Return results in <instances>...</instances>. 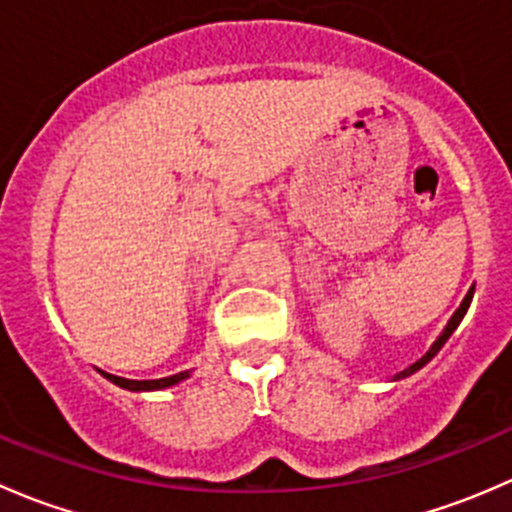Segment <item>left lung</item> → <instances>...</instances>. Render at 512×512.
Wrapping results in <instances>:
<instances>
[{"mask_svg":"<svg viewBox=\"0 0 512 512\" xmlns=\"http://www.w3.org/2000/svg\"><path fill=\"white\" fill-rule=\"evenodd\" d=\"M471 299H473V289H468L466 299H463V302H461V307H458V309H456V312H453V317H451V319H448V324H446V327H443V332H441V334H438V339H436V342H433V344H431V349H428V352H426V354H423V356H421V359H418V361H416V364H411V366H409V369H404V371H401V374H396V376H394V379H406V376L416 374V371H418V369H423V366H426V364H428V361H431V359H433V356H436L438 352H441V347H443V344H446V342H448V337H451V334H453V332H456V327H458V324H461V319H463V317H466L468 307H471Z\"/></svg>","mask_w":512,"mask_h":512,"instance_id":"obj_1","label":"left lung"}]
</instances>
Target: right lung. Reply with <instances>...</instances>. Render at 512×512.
I'll list each match as a JSON object with an SVG mask.
<instances>
[{
	"label": "right lung",
	"mask_w": 512,
	"mask_h": 512,
	"mask_svg": "<svg viewBox=\"0 0 512 512\" xmlns=\"http://www.w3.org/2000/svg\"><path fill=\"white\" fill-rule=\"evenodd\" d=\"M103 376H106L108 381H113V384H116V386H121V389H128V391H158V389H168V386H175V384H178V381L188 379L190 371H180V374L165 376V379H148V381L123 379V376L106 374V371H103Z\"/></svg>",
	"instance_id": "add662e5"
}]
</instances>
